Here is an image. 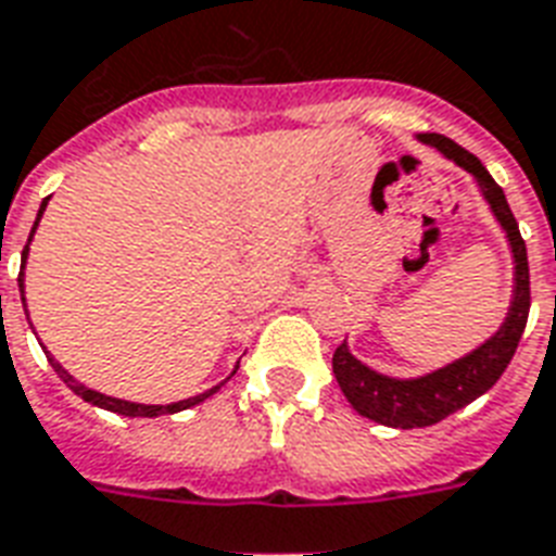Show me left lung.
<instances>
[{
  "label": "left lung",
  "instance_id": "obj_1",
  "mask_svg": "<svg viewBox=\"0 0 556 556\" xmlns=\"http://www.w3.org/2000/svg\"><path fill=\"white\" fill-rule=\"evenodd\" d=\"M419 142L438 148L440 154L460 165L464 172L476 177L478 189L490 203L495 222L502 224L504 236L510 241V253H514V300L507 308L504 324L498 332L490 334L484 344L476 346L472 353L464 358L431 370L417 379H393L384 372H376L372 367L362 364L350 353L346 341L332 355V372L346 402L353 405L362 417L391 426V429H426L434 426L448 414H455L464 405H469L478 396H484L495 381L502 379L507 364L514 358L519 338L528 324V308H531V274H528V250L519 236V224H516L514 212L507 206L502 186L495 184L490 172H486L476 154H469L466 148L452 142L448 137L440 134H419Z\"/></svg>",
  "mask_w": 556,
  "mask_h": 556
}]
</instances>
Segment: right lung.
Wrapping results in <instances>:
<instances>
[{
    "label": "right lung",
    "mask_w": 556,
    "mask_h": 556,
    "mask_svg": "<svg viewBox=\"0 0 556 556\" xmlns=\"http://www.w3.org/2000/svg\"><path fill=\"white\" fill-rule=\"evenodd\" d=\"M46 203H49V198L40 203V212H37V222H34V227H31V236H34V230H37V224H40L42 212H46ZM31 236H28V244H31ZM28 244H25V250H23V270H25V260H28ZM20 291H23V303H25L23 274H20ZM49 364H52L54 372L61 376L63 384H66V388H70L75 396H80L84 402H90V405H99V408H104V410H113V414H122V417H160V414H177V410H186V408H192V405H198V402L210 400L212 393L218 391V388L224 384V381H222V384H215V388H210V391L198 393V396H189V400L172 402V405H139V402H127V400H116V396H104V393L92 391V388H87V384H80L75 376H70V372L63 370L61 364L54 362L52 355H49ZM232 372H236V370H232Z\"/></svg>",
    "instance_id": "add662e5"
}]
</instances>
